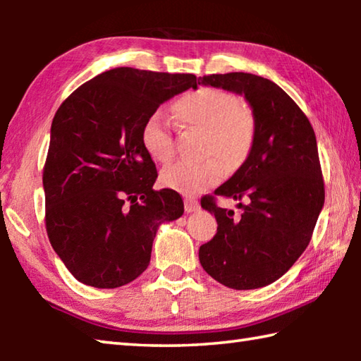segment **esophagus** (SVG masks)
<instances>
[{
	"instance_id": "34e87169",
	"label": "esophagus",
	"mask_w": 361,
	"mask_h": 361,
	"mask_svg": "<svg viewBox=\"0 0 361 361\" xmlns=\"http://www.w3.org/2000/svg\"><path fill=\"white\" fill-rule=\"evenodd\" d=\"M197 209H199V202H197V200H192V199H186V200H185V210H186L188 213L195 212Z\"/></svg>"
}]
</instances>
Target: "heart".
<instances>
[{
    "mask_svg": "<svg viewBox=\"0 0 361 361\" xmlns=\"http://www.w3.org/2000/svg\"><path fill=\"white\" fill-rule=\"evenodd\" d=\"M172 113L180 127L204 130L202 162H178L162 170L161 183L181 194H197L231 175L248 161L258 135V121L247 103L219 89H197L176 99ZM142 145L161 164L172 161L173 135L161 113L142 127Z\"/></svg>",
    "mask_w": 361,
    "mask_h": 361,
    "instance_id": "obj_1",
    "label": "heart"
}]
</instances>
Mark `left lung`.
I'll list each match as a JSON object with an SVG mask.
<instances>
[{"mask_svg": "<svg viewBox=\"0 0 361 361\" xmlns=\"http://www.w3.org/2000/svg\"><path fill=\"white\" fill-rule=\"evenodd\" d=\"M199 79L245 97L258 121L248 161L215 191L239 200L240 215L218 207L214 195L200 200L218 223L215 237L199 248L200 264L229 288H261L307 248L325 202L315 133L302 109L266 78L226 73Z\"/></svg>", "mask_w": 361, "mask_h": 361, "instance_id": "obj_1", "label": "left lung"}]
</instances>
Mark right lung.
Listing matches in <instances>:
<instances>
[{
  "label": "right lung",
  "mask_w": 361,
  "mask_h": 361,
  "mask_svg": "<svg viewBox=\"0 0 361 361\" xmlns=\"http://www.w3.org/2000/svg\"><path fill=\"white\" fill-rule=\"evenodd\" d=\"M189 87H197L194 75L121 66L84 82L54 116L42 170L46 231L81 283H130L149 264L159 224L185 212L173 189H152L157 172L142 127Z\"/></svg>",
  "instance_id": "obj_1"
}]
</instances>
